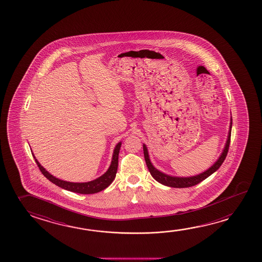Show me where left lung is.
<instances>
[{"label":"left lung","instance_id":"left-lung-1","mask_svg":"<svg viewBox=\"0 0 262 262\" xmlns=\"http://www.w3.org/2000/svg\"><path fill=\"white\" fill-rule=\"evenodd\" d=\"M231 129H232V117L230 119V125H229V132L227 135V142L224 147L223 151L221 155L219 156L217 161L211 166L208 168L205 172H201L196 176H189V177H178V176H172L166 174L164 172L159 171L158 169L152 165V163H150V157L148 154V149L146 147L145 144H143V154H144V158H145L146 164L147 167L150 171V174L155 178V180L159 182L160 184L163 185H166L169 187H174V188H185V187H191L193 185H198L202 181L206 179L208 176H210L212 173H214L216 170H219V168L221 166V164L223 163L225 159L227 157V151L230 144V137H231Z\"/></svg>","mask_w":262,"mask_h":262}]
</instances>
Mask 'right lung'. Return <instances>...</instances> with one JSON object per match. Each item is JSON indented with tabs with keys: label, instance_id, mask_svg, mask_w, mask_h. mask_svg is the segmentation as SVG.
<instances>
[{
	"label": "right lung",
	"instance_id": "add662e5",
	"mask_svg": "<svg viewBox=\"0 0 262 262\" xmlns=\"http://www.w3.org/2000/svg\"><path fill=\"white\" fill-rule=\"evenodd\" d=\"M120 146L121 142H119L113 150V155H112V163L110 167L107 169V172L104 174L90 182L86 183H72V182H67V181L60 180L56 178L51 173L45 169V168L39 163L37 159H35V156L33 154V156L35 160V163H37L40 171L42 172L43 176L48 178V180L52 182L53 184L59 186L61 188L66 189L70 192H75L77 193H83V194H90V193H99L105 188H107L108 185L112 184L115 176H116L117 170H118V160H119V152H120Z\"/></svg>",
	"mask_w": 262,
	"mask_h": 262
}]
</instances>
